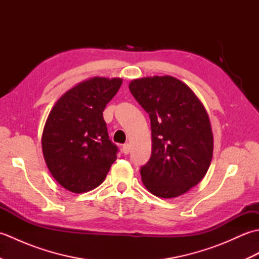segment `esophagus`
Instances as JSON below:
<instances>
[{
    "instance_id": "34e87169",
    "label": "esophagus",
    "mask_w": 259,
    "mask_h": 259,
    "mask_svg": "<svg viewBox=\"0 0 259 259\" xmlns=\"http://www.w3.org/2000/svg\"><path fill=\"white\" fill-rule=\"evenodd\" d=\"M122 153H124V155H128V153L130 152V146L128 144H125L122 146Z\"/></svg>"
}]
</instances>
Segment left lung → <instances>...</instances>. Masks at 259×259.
<instances>
[{
    "mask_svg": "<svg viewBox=\"0 0 259 259\" xmlns=\"http://www.w3.org/2000/svg\"><path fill=\"white\" fill-rule=\"evenodd\" d=\"M129 89L151 123L152 150L140 168L142 183L157 197L185 194L210 166L213 138L206 109L188 85L170 75L137 79Z\"/></svg>",
    "mask_w": 259,
    "mask_h": 259,
    "instance_id": "1",
    "label": "left lung"
}]
</instances>
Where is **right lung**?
Masks as SVG:
<instances>
[{
  "mask_svg": "<svg viewBox=\"0 0 259 259\" xmlns=\"http://www.w3.org/2000/svg\"><path fill=\"white\" fill-rule=\"evenodd\" d=\"M122 80L93 78L59 99L47 119L42 150L53 178L80 194L95 189L117 159L118 147L109 139L103 110Z\"/></svg>",
  "mask_w": 259,
  "mask_h": 259,
  "instance_id": "1",
  "label": "right lung"
}]
</instances>
